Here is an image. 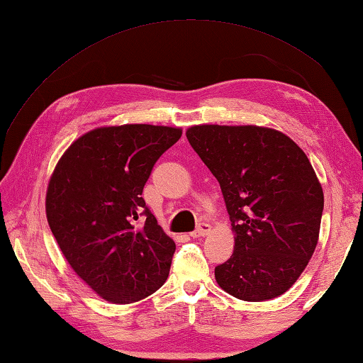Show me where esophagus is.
I'll return each mask as SVG.
<instances>
[{
    "label": "esophagus",
    "instance_id": "obj_1",
    "mask_svg": "<svg viewBox=\"0 0 363 363\" xmlns=\"http://www.w3.org/2000/svg\"><path fill=\"white\" fill-rule=\"evenodd\" d=\"M209 233H211V225H209V223L201 221V223H199V225L196 226L195 230H191L190 237H194V238H196V237H204V235H207Z\"/></svg>",
    "mask_w": 363,
    "mask_h": 363
}]
</instances>
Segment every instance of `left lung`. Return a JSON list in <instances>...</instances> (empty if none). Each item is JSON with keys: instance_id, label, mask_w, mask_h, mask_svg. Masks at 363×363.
<instances>
[{"instance_id": "left-lung-1", "label": "left lung", "mask_w": 363, "mask_h": 363, "mask_svg": "<svg viewBox=\"0 0 363 363\" xmlns=\"http://www.w3.org/2000/svg\"><path fill=\"white\" fill-rule=\"evenodd\" d=\"M187 140L217 177L235 233L215 279L243 301L282 295L318 242L325 196L309 159L285 134L259 126H194Z\"/></svg>"}]
</instances>
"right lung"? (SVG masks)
Here are the masks:
<instances>
[{
	"instance_id": "obj_1",
	"label": "right lung",
	"mask_w": 363,
	"mask_h": 363,
	"mask_svg": "<svg viewBox=\"0 0 363 363\" xmlns=\"http://www.w3.org/2000/svg\"><path fill=\"white\" fill-rule=\"evenodd\" d=\"M181 135L152 125L90 130L51 176V233L76 274L111 303H135L167 281L176 245L142 194L152 167Z\"/></svg>"
}]
</instances>
